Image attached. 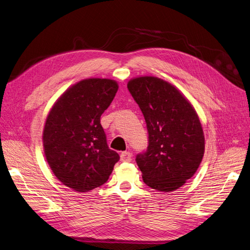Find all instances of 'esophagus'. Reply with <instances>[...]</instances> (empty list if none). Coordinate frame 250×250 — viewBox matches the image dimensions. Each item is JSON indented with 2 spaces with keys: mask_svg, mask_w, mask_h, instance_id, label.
Wrapping results in <instances>:
<instances>
[{
  "mask_svg": "<svg viewBox=\"0 0 250 250\" xmlns=\"http://www.w3.org/2000/svg\"><path fill=\"white\" fill-rule=\"evenodd\" d=\"M120 160H122V162H131L132 154L130 151H123L120 154Z\"/></svg>",
  "mask_w": 250,
  "mask_h": 250,
  "instance_id": "esophagus-1",
  "label": "esophagus"
}]
</instances>
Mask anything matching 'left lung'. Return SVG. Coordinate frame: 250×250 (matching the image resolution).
I'll return each mask as SVG.
<instances>
[{
  "label": "left lung",
  "mask_w": 250,
  "mask_h": 250,
  "mask_svg": "<svg viewBox=\"0 0 250 250\" xmlns=\"http://www.w3.org/2000/svg\"><path fill=\"white\" fill-rule=\"evenodd\" d=\"M146 123L148 146L136 156L143 182L158 191L182 187L196 172L205 152L198 115L176 88L156 77L127 83Z\"/></svg>",
  "instance_id": "8db88e82"
}]
</instances>
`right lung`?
I'll use <instances>...</instances> for the list:
<instances>
[{"instance_id":"add662e5","label":"right lung","mask_w":250,"mask_h":250,"mask_svg":"<svg viewBox=\"0 0 250 250\" xmlns=\"http://www.w3.org/2000/svg\"><path fill=\"white\" fill-rule=\"evenodd\" d=\"M118 85L110 79H86L72 85L51 109L43 130L47 163L63 185L87 192L106 183L119 155L109 148L101 116Z\"/></svg>"}]
</instances>
